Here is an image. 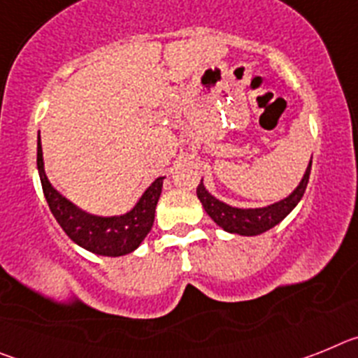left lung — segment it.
Listing matches in <instances>:
<instances>
[{
	"mask_svg": "<svg viewBox=\"0 0 358 358\" xmlns=\"http://www.w3.org/2000/svg\"><path fill=\"white\" fill-rule=\"evenodd\" d=\"M310 169H312V159H310L306 172L303 176L301 182L296 186L292 194L289 197L281 199V201L268 204L264 208H235L229 206L226 202L218 201L217 197L204 188V185L197 186V197L202 202V208L206 210L217 226L222 227L227 233H236L242 236H256L262 235L276 224H280L294 208L297 206V202L301 201L303 194H305L306 185H308Z\"/></svg>",
	"mask_w": 358,
	"mask_h": 358,
	"instance_id": "8db88e82",
	"label": "left lung"
}]
</instances>
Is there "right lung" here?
Instances as JSON below:
<instances>
[{"mask_svg": "<svg viewBox=\"0 0 358 358\" xmlns=\"http://www.w3.org/2000/svg\"><path fill=\"white\" fill-rule=\"evenodd\" d=\"M37 170H39L41 185H43L50 211L59 226L64 229L66 235L80 248L102 256L129 255L140 248V243L152 229L164 177H157L156 181L145 189V194L131 211L115 215V217H100V215H91L80 210L53 188L44 172L41 136L37 140Z\"/></svg>", "mask_w": 358, "mask_h": 358, "instance_id": "right-lung-1", "label": "right lung"}]
</instances>
